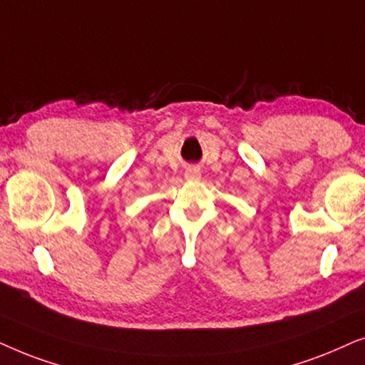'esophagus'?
<instances>
[{"mask_svg": "<svg viewBox=\"0 0 365 365\" xmlns=\"http://www.w3.org/2000/svg\"><path fill=\"white\" fill-rule=\"evenodd\" d=\"M185 178L188 180V182H198V180L202 178V172H200V168H197V167H190V168H187V172H185Z\"/></svg>", "mask_w": 365, "mask_h": 365, "instance_id": "34e87169", "label": "esophagus"}]
</instances>
